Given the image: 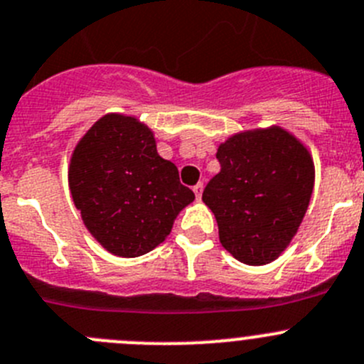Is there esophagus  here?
Here are the masks:
<instances>
[{"label":"esophagus","mask_w":364,"mask_h":364,"mask_svg":"<svg viewBox=\"0 0 364 364\" xmlns=\"http://www.w3.org/2000/svg\"><path fill=\"white\" fill-rule=\"evenodd\" d=\"M193 191H195V196H196V200H200V198H202V193H203V184H202V182H200V184H196L195 188H193Z\"/></svg>","instance_id":"34e87169"}]
</instances>
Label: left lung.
<instances>
[{
    "instance_id": "left-lung-1",
    "label": "left lung",
    "mask_w": 364,
    "mask_h": 364,
    "mask_svg": "<svg viewBox=\"0 0 364 364\" xmlns=\"http://www.w3.org/2000/svg\"><path fill=\"white\" fill-rule=\"evenodd\" d=\"M216 157L221 171L202 200L216 218L220 243L248 266L275 261L309 207L313 155L289 130L272 124L232 134Z\"/></svg>"
}]
</instances>
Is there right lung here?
Returning <instances> with one entry per match:
<instances>
[{"label": "right lung", "instance_id": "obj_1", "mask_svg": "<svg viewBox=\"0 0 364 364\" xmlns=\"http://www.w3.org/2000/svg\"><path fill=\"white\" fill-rule=\"evenodd\" d=\"M68 182L89 234L117 257L159 247L195 200L176 166L157 154L154 130L119 112L100 117L76 143Z\"/></svg>", "mask_w": 364, "mask_h": 364}]
</instances>
